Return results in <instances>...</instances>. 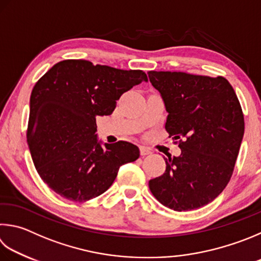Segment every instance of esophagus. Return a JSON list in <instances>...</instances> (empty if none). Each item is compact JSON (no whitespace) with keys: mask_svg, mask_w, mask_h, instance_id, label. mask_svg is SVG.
Here are the masks:
<instances>
[{"mask_svg":"<svg viewBox=\"0 0 261 261\" xmlns=\"http://www.w3.org/2000/svg\"><path fill=\"white\" fill-rule=\"evenodd\" d=\"M149 154H151L150 148H148V147H145V146H140V155L141 156H146Z\"/></svg>","mask_w":261,"mask_h":261,"instance_id":"1","label":"esophagus"}]
</instances>
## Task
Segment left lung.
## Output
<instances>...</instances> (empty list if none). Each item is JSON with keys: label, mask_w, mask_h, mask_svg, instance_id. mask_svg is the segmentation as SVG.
Listing matches in <instances>:
<instances>
[{"label": "left lung", "mask_w": 261, "mask_h": 261, "mask_svg": "<svg viewBox=\"0 0 261 261\" xmlns=\"http://www.w3.org/2000/svg\"><path fill=\"white\" fill-rule=\"evenodd\" d=\"M169 113L165 130L181 149L164 158L165 172L149 180L161 204L174 211L198 209L224 191L244 135L242 107L225 77L182 72H148Z\"/></svg>", "instance_id": "8db88e82"}]
</instances>
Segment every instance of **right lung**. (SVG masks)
Instances as JSON below:
<instances>
[{
    "mask_svg": "<svg viewBox=\"0 0 261 261\" xmlns=\"http://www.w3.org/2000/svg\"><path fill=\"white\" fill-rule=\"evenodd\" d=\"M147 81L143 70L88 60L57 63L33 88L27 143L41 179L66 200L87 202L112 186L140 151L127 141L97 140L96 117L111 115L123 93Z\"/></svg>",
    "mask_w": 261,
    "mask_h": 261,
    "instance_id": "add662e5",
    "label": "right lung"
}]
</instances>
